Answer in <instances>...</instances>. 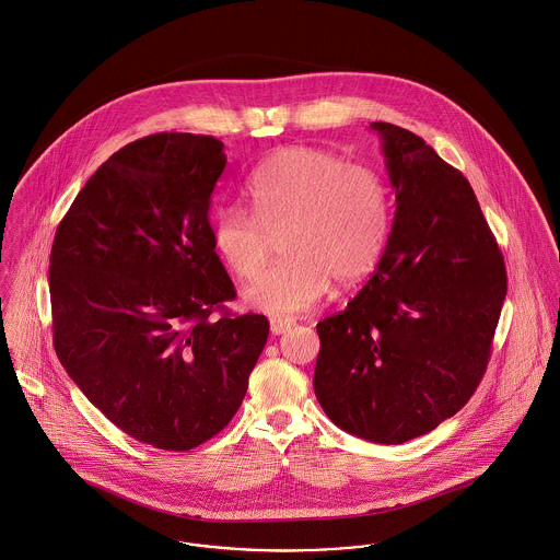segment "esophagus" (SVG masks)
Masks as SVG:
<instances>
[{"label":"esophagus","mask_w":560,"mask_h":560,"mask_svg":"<svg viewBox=\"0 0 560 560\" xmlns=\"http://www.w3.org/2000/svg\"><path fill=\"white\" fill-rule=\"evenodd\" d=\"M269 327H271V334L273 336H280V334H284V331H289L291 327H293V320L291 318H271L269 320Z\"/></svg>","instance_id":"1"}]
</instances>
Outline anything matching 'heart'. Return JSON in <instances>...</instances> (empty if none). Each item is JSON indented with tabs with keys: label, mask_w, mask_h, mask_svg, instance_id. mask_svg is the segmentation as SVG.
Here are the masks:
<instances>
[{
	"label": "heart",
	"mask_w": 560,
	"mask_h": 560,
	"mask_svg": "<svg viewBox=\"0 0 560 560\" xmlns=\"http://www.w3.org/2000/svg\"><path fill=\"white\" fill-rule=\"evenodd\" d=\"M250 211L224 207L211 242L242 280H255L282 237L278 267L248 289L250 304L269 314H298L318 304L336 280L368 276L385 250L392 205L385 179L338 153L293 145L258 164L246 184Z\"/></svg>",
	"instance_id": "obj_1"
}]
</instances>
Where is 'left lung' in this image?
Instances as JSON below:
<instances>
[{"instance_id": "left-lung-1", "label": "left lung", "mask_w": 560, "mask_h": 560, "mask_svg": "<svg viewBox=\"0 0 560 560\" xmlns=\"http://www.w3.org/2000/svg\"><path fill=\"white\" fill-rule=\"evenodd\" d=\"M370 128L383 139L396 218L368 284L316 325L314 394L345 432L400 445L454 417L479 387L508 271L458 168L400 126Z\"/></svg>"}]
</instances>
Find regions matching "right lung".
Here are the masks:
<instances>
[{
  "mask_svg": "<svg viewBox=\"0 0 560 560\" xmlns=\"http://www.w3.org/2000/svg\"><path fill=\"white\" fill-rule=\"evenodd\" d=\"M222 141L158 132L113 153L52 240V345L88 400L128 436L188 452L229 425L269 323L233 316L211 242Z\"/></svg>",
  "mask_w": 560,
  "mask_h": 560,
  "instance_id": "right-lung-1",
  "label": "right lung"
}]
</instances>
